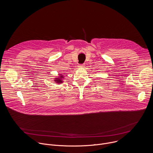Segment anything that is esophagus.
<instances>
[{
  "instance_id": "esophagus-1",
  "label": "esophagus",
  "mask_w": 153,
  "mask_h": 153,
  "mask_svg": "<svg viewBox=\"0 0 153 153\" xmlns=\"http://www.w3.org/2000/svg\"><path fill=\"white\" fill-rule=\"evenodd\" d=\"M79 68H82V67H85V64H80V65H79V66H78Z\"/></svg>"
}]
</instances>
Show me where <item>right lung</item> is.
Wrapping results in <instances>:
<instances>
[{
  "label": "right lung",
  "instance_id": "obj_1",
  "mask_svg": "<svg viewBox=\"0 0 153 153\" xmlns=\"http://www.w3.org/2000/svg\"><path fill=\"white\" fill-rule=\"evenodd\" d=\"M55 80L54 81L58 84L60 83H62L64 82V76H63L62 74H59V77H56L55 78H54Z\"/></svg>",
  "mask_w": 153,
  "mask_h": 153
}]
</instances>
